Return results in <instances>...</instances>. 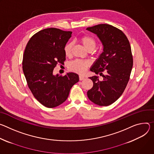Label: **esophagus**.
Instances as JSON below:
<instances>
[{
	"label": "esophagus",
	"mask_w": 154,
	"mask_h": 154,
	"mask_svg": "<svg viewBox=\"0 0 154 154\" xmlns=\"http://www.w3.org/2000/svg\"><path fill=\"white\" fill-rule=\"evenodd\" d=\"M84 76H79V80L80 81H82V80H83V79H84Z\"/></svg>",
	"instance_id": "obj_1"
}]
</instances>
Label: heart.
I'll list each match as a JSON object with an SVG mask.
<instances>
[{"label": "heart", "mask_w": 154, "mask_h": 154, "mask_svg": "<svg viewBox=\"0 0 154 154\" xmlns=\"http://www.w3.org/2000/svg\"><path fill=\"white\" fill-rule=\"evenodd\" d=\"M79 42L83 45L88 51H93L97 44L96 40L89 35H84L79 38ZM73 44L71 42L67 43L64 47V52L66 56H70L72 54V49ZM89 66V62L86 60H82L79 59H76L71 62L68 65L69 70L79 73L82 74L86 71L88 67Z\"/></svg>", "instance_id": "obj_1"}]
</instances>
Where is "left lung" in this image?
Instances as JSON below:
<instances>
[{
	"label": "left lung",
	"instance_id": "8db88e82",
	"mask_svg": "<svg viewBox=\"0 0 154 154\" xmlns=\"http://www.w3.org/2000/svg\"><path fill=\"white\" fill-rule=\"evenodd\" d=\"M86 29L96 34L103 46V53L90 69L103 79L89 77L93 87L87 95L95 104L109 106L121 96L129 81L133 67L131 46L124 33L111 25L101 24Z\"/></svg>",
	"mask_w": 154,
	"mask_h": 154
}]
</instances>
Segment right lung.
<instances>
[{"mask_svg": "<svg viewBox=\"0 0 154 154\" xmlns=\"http://www.w3.org/2000/svg\"><path fill=\"white\" fill-rule=\"evenodd\" d=\"M72 33L57 28L42 30L30 38L24 50L23 70L28 87L34 97L47 108L63 103L79 81L75 73L53 75L56 66L65 60L64 47Z\"/></svg>", "mask_w": 154, "mask_h": 154, "instance_id": "1", "label": "right lung"}]
</instances>
